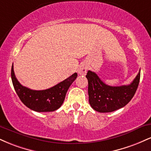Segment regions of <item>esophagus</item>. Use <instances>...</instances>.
Returning a JSON list of instances; mask_svg holds the SVG:
<instances>
[{
    "label": "esophagus",
    "instance_id": "obj_1",
    "mask_svg": "<svg viewBox=\"0 0 151 151\" xmlns=\"http://www.w3.org/2000/svg\"><path fill=\"white\" fill-rule=\"evenodd\" d=\"M88 67L86 65V64L83 63L79 66V69H78V73H79L80 75L84 76L86 74V72H87Z\"/></svg>",
    "mask_w": 151,
    "mask_h": 151
}]
</instances>
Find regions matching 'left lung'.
Returning a JSON list of instances; mask_svg holds the SVG:
<instances>
[{
	"label": "left lung",
	"mask_w": 151,
	"mask_h": 151,
	"mask_svg": "<svg viewBox=\"0 0 151 151\" xmlns=\"http://www.w3.org/2000/svg\"><path fill=\"white\" fill-rule=\"evenodd\" d=\"M141 70L129 85L109 86L104 83L95 72L88 71L89 101L95 111L101 113L112 112L125 106L133 97L138 86Z\"/></svg>",
	"instance_id": "8db88e82"
}]
</instances>
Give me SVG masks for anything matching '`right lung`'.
Listing matches in <instances>:
<instances>
[{"mask_svg": "<svg viewBox=\"0 0 151 151\" xmlns=\"http://www.w3.org/2000/svg\"><path fill=\"white\" fill-rule=\"evenodd\" d=\"M77 77L74 73L57 85L45 90H32L23 86L15 77L13 64L11 68V79L14 89L22 103L29 109L37 112H50L61 106L66 93Z\"/></svg>", "mask_w": 151, "mask_h": 151, "instance_id": "1", "label": "right lung"}]
</instances>
